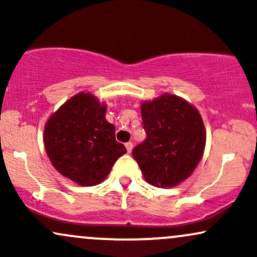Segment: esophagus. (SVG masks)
Masks as SVG:
<instances>
[{
  "mask_svg": "<svg viewBox=\"0 0 257 257\" xmlns=\"http://www.w3.org/2000/svg\"><path fill=\"white\" fill-rule=\"evenodd\" d=\"M125 146H126V150H127V152L131 153L132 148H134V145H132V142H127V144H126Z\"/></svg>",
  "mask_w": 257,
  "mask_h": 257,
  "instance_id": "esophagus-1",
  "label": "esophagus"
}]
</instances>
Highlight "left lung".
Segmentation results:
<instances>
[{
	"mask_svg": "<svg viewBox=\"0 0 257 257\" xmlns=\"http://www.w3.org/2000/svg\"><path fill=\"white\" fill-rule=\"evenodd\" d=\"M147 139L132 151L147 183L178 186L193 173L204 153V123L199 111L173 94L141 104Z\"/></svg>",
	"mask_w": 257,
	"mask_h": 257,
	"instance_id": "obj_1",
	"label": "left lung"
}]
</instances>
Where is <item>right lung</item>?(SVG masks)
Returning <instances> with one entry per match:
<instances>
[{"instance_id": "obj_1", "label": "right lung", "mask_w": 257, "mask_h": 257, "mask_svg": "<svg viewBox=\"0 0 257 257\" xmlns=\"http://www.w3.org/2000/svg\"><path fill=\"white\" fill-rule=\"evenodd\" d=\"M106 104L90 92L71 96L44 126V147L53 167L79 186H96L126 153L107 122Z\"/></svg>"}]
</instances>
